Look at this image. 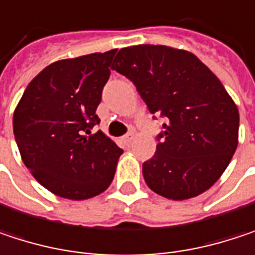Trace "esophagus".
Returning <instances> with one entry per match:
<instances>
[{
  "mask_svg": "<svg viewBox=\"0 0 255 255\" xmlns=\"http://www.w3.org/2000/svg\"><path fill=\"white\" fill-rule=\"evenodd\" d=\"M132 140H134V132H132V131H129V132H127V134L123 137V141H124L126 144H129Z\"/></svg>",
  "mask_w": 255,
  "mask_h": 255,
  "instance_id": "34e87169",
  "label": "esophagus"
}]
</instances>
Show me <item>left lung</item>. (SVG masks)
<instances>
[{
    "instance_id": "obj_1",
    "label": "left lung",
    "mask_w": 255,
    "mask_h": 255,
    "mask_svg": "<svg viewBox=\"0 0 255 255\" xmlns=\"http://www.w3.org/2000/svg\"><path fill=\"white\" fill-rule=\"evenodd\" d=\"M112 69L165 120L155 155L143 164L146 184L174 201L210 189L228 168L239 131L238 108L220 79L195 54L150 44L121 48Z\"/></svg>"
}]
</instances>
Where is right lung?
Instances as JSON below:
<instances>
[{
    "label": "right lung",
    "mask_w": 255,
    "mask_h": 255,
    "mask_svg": "<svg viewBox=\"0 0 255 255\" xmlns=\"http://www.w3.org/2000/svg\"><path fill=\"white\" fill-rule=\"evenodd\" d=\"M117 50L59 60L26 87L13 115L25 165L45 189L66 199H88L112 183L118 147L102 131L96 109Z\"/></svg>",
    "instance_id": "obj_1"
}]
</instances>
